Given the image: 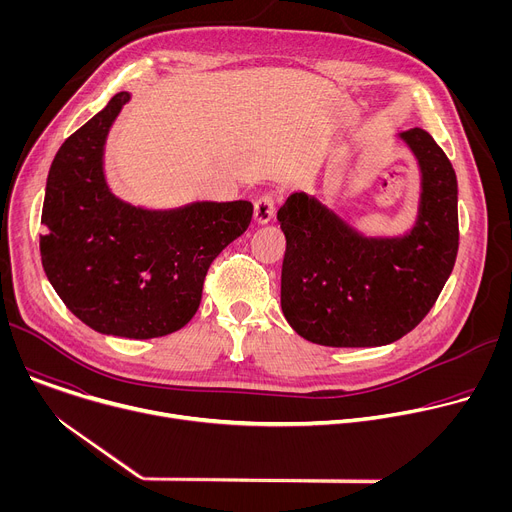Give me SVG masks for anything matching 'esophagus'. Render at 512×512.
Instances as JSON below:
<instances>
[{
	"instance_id": "esophagus-1",
	"label": "esophagus",
	"mask_w": 512,
	"mask_h": 512,
	"mask_svg": "<svg viewBox=\"0 0 512 512\" xmlns=\"http://www.w3.org/2000/svg\"><path fill=\"white\" fill-rule=\"evenodd\" d=\"M253 218H255L257 225H267L271 221V218H273V198L271 196H261L255 202Z\"/></svg>"
}]
</instances>
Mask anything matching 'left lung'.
<instances>
[{"label":"left lung","mask_w":512,"mask_h":512,"mask_svg":"<svg viewBox=\"0 0 512 512\" xmlns=\"http://www.w3.org/2000/svg\"><path fill=\"white\" fill-rule=\"evenodd\" d=\"M419 170L413 223L364 233L314 194L296 190L277 210L285 235L281 310L302 338L336 348L385 346L431 310L458 255V180L433 137L395 133Z\"/></svg>","instance_id":"obj_1"}]
</instances>
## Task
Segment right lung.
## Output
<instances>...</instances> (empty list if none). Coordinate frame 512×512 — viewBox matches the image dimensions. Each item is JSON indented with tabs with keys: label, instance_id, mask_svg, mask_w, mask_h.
Masks as SVG:
<instances>
[{
	"label": "right lung",
	"instance_id": "1",
	"mask_svg": "<svg viewBox=\"0 0 512 512\" xmlns=\"http://www.w3.org/2000/svg\"><path fill=\"white\" fill-rule=\"evenodd\" d=\"M131 101L117 93L54 156L42 206V267L89 328L133 340L172 334L196 314L210 263L253 216L247 200L133 206L105 174L109 131Z\"/></svg>",
	"mask_w": 512,
	"mask_h": 512
}]
</instances>
